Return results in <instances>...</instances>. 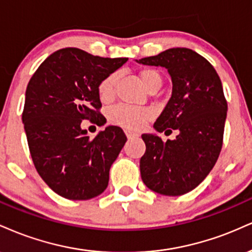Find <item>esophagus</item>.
I'll use <instances>...</instances> for the list:
<instances>
[{
  "label": "esophagus",
  "instance_id": "1",
  "mask_svg": "<svg viewBox=\"0 0 252 252\" xmlns=\"http://www.w3.org/2000/svg\"><path fill=\"white\" fill-rule=\"evenodd\" d=\"M125 133H126V137L128 138V139H133V138H138V137H139L138 133L132 132V131H128V129H126Z\"/></svg>",
  "mask_w": 252,
  "mask_h": 252
}]
</instances>
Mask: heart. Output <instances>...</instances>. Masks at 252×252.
I'll list each match as a JSON object with an SVG mask.
<instances>
[{
	"mask_svg": "<svg viewBox=\"0 0 252 252\" xmlns=\"http://www.w3.org/2000/svg\"><path fill=\"white\" fill-rule=\"evenodd\" d=\"M141 82H143L145 88L147 91L151 88L160 87L162 78L158 70L153 68H145L139 73ZM118 73H112L106 76L99 84L97 87V93H99L100 99L102 101H109L113 99L115 85H117ZM151 111L147 108L133 107L128 105H118L117 107L112 108L109 112V120L114 125L125 127L128 129H139L144 126V124L151 118Z\"/></svg>",
	"mask_w": 252,
	"mask_h": 252,
	"instance_id": "b5f03b06",
	"label": "heart"
}]
</instances>
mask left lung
<instances>
[{"instance_id":"left-lung-1","label":"left lung","mask_w":252,"mask_h":252,"mask_svg":"<svg viewBox=\"0 0 252 252\" xmlns=\"http://www.w3.org/2000/svg\"><path fill=\"white\" fill-rule=\"evenodd\" d=\"M135 61L167 69L172 95L153 127L160 133L179 132L166 143L152 133L141 135L146 145L141 179L157 193L182 196L206 178L220 157L227 112L221 81L214 66L189 48H171Z\"/></svg>"}]
</instances>
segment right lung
<instances>
[{
	"mask_svg": "<svg viewBox=\"0 0 252 252\" xmlns=\"http://www.w3.org/2000/svg\"><path fill=\"white\" fill-rule=\"evenodd\" d=\"M127 58H100L79 48L50 54L26 90L22 121L35 168L59 196L87 200L101 194L109 168L127 138L107 126L94 138L81 128L84 119L102 123L97 87Z\"/></svg>",
	"mask_w": 252,
	"mask_h": 252,
	"instance_id": "obj_1",
	"label": "right lung"
}]
</instances>
